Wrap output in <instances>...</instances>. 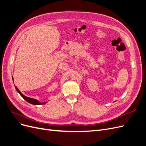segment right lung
Masks as SVG:
<instances>
[{"mask_svg":"<svg viewBox=\"0 0 146 146\" xmlns=\"http://www.w3.org/2000/svg\"><path fill=\"white\" fill-rule=\"evenodd\" d=\"M13 78V77H12ZM15 88L16 91L19 92V94L23 97V98L27 102L31 104H33V105H43V104H45L47 102H39L38 100L36 99H35L33 98H28V97L24 96L23 94L21 93V92L19 90L18 88H17L16 86H15Z\"/></svg>","mask_w":146,"mask_h":146,"instance_id":"1","label":"right lung"}]
</instances>
